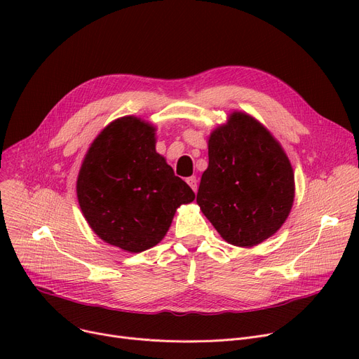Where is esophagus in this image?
I'll return each mask as SVG.
<instances>
[{"label": "esophagus", "instance_id": "esophagus-1", "mask_svg": "<svg viewBox=\"0 0 359 359\" xmlns=\"http://www.w3.org/2000/svg\"><path fill=\"white\" fill-rule=\"evenodd\" d=\"M186 182H187V184H189V186L192 187V191H194V192H196V191H198V179H196L195 176H192V177H187V179H186Z\"/></svg>", "mask_w": 359, "mask_h": 359}]
</instances>
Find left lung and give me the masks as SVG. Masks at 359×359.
I'll list each match as a JSON object with an SVG mask.
<instances>
[{
    "label": "left lung",
    "instance_id": "obj_1",
    "mask_svg": "<svg viewBox=\"0 0 359 359\" xmlns=\"http://www.w3.org/2000/svg\"><path fill=\"white\" fill-rule=\"evenodd\" d=\"M208 156L196 202L221 237L252 248L275 234L294 202L292 167L278 141L236 111L212 132Z\"/></svg>",
    "mask_w": 359,
    "mask_h": 359
}]
</instances>
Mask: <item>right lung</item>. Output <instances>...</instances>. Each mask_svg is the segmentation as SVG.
Wrapping results in <instances>:
<instances>
[{
    "instance_id": "add662e5",
    "label": "right lung",
    "mask_w": 359,
    "mask_h": 359,
    "mask_svg": "<svg viewBox=\"0 0 359 359\" xmlns=\"http://www.w3.org/2000/svg\"><path fill=\"white\" fill-rule=\"evenodd\" d=\"M80 208L102 240L130 253L156 246L195 194L156 153L154 128L134 116L106 126L83 161Z\"/></svg>"
}]
</instances>
